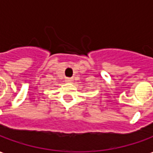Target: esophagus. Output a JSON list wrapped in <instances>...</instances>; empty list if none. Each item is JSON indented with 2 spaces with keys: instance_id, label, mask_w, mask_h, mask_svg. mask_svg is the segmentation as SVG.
Listing matches in <instances>:
<instances>
[{
  "instance_id": "1",
  "label": "esophagus",
  "mask_w": 153,
  "mask_h": 153,
  "mask_svg": "<svg viewBox=\"0 0 153 153\" xmlns=\"http://www.w3.org/2000/svg\"><path fill=\"white\" fill-rule=\"evenodd\" d=\"M65 82H73V79L72 78H65Z\"/></svg>"
}]
</instances>
